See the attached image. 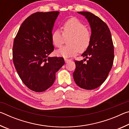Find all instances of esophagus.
Wrapping results in <instances>:
<instances>
[{"mask_svg": "<svg viewBox=\"0 0 129 129\" xmlns=\"http://www.w3.org/2000/svg\"><path fill=\"white\" fill-rule=\"evenodd\" d=\"M64 60H65V62H68V61H71V59H69V58H64Z\"/></svg>", "mask_w": 129, "mask_h": 129, "instance_id": "34e87169", "label": "esophagus"}]
</instances>
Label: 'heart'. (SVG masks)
I'll use <instances>...</instances> for the list:
<instances>
[{
  "mask_svg": "<svg viewBox=\"0 0 129 129\" xmlns=\"http://www.w3.org/2000/svg\"><path fill=\"white\" fill-rule=\"evenodd\" d=\"M62 33L60 30H55L51 35L53 45L60 48L64 44L65 39H67L68 44L57 51L58 55L69 57L77 54L78 52L86 51L91 41V33L85 28L84 23L75 17L65 21L62 26Z\"/></svg>",
  "mask_w": 129,
  "mask_h": 129,
  "instance_id": "obj_1",
  "label": "heart"
}]
</instances>
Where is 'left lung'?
Here are the masks:
<instances>
[{"mask_svg": "<svg viewBox=\"0 0 129 129\" xmlns=\"http://www.w3.org/2000/svg\"><path fill=\"white\" fill-rule=\"evenodd\" d=\"M85 16L91 29V41L82 56L88 60H75L76 69L73 73L77 85L92 90L99 87L106 80L113 64L114 54L112 35L106 24L89 12H78Z\"/></svg>", "mask_w": 129, "mask_h": 129, "instance_id": "left-lung-1", "label": "left lung"}]
</instances>
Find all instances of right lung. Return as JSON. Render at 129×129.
<instances>
[{
	"label": "right lung",
	"instance_id": "1",
	"mask_svg": "<svg viewBox=\"0 0 129 129\" xmlns=\"http://www.w3.org/2000/svg\"><path fill=\"white\" fill-rule=\"evenodd\" d=\"M58 11L38 12L23 21L14 39L12 59L23 82L41 92L50 88L56 73L65 64L61 57H48L54 51L52 30Z\"/></svg>",
	"mask_w": 129,
	"mask_h": 129
}]
</instances>
